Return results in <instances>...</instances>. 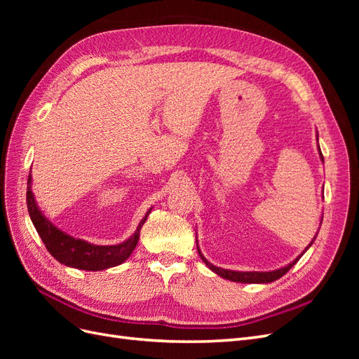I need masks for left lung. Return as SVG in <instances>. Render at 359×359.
<instances>
[{
    "label": "left lung",
    "mask_w": 359,
    "mask_h": 359,
    "mask_svg": "<svg viewBox=\"0 0 359 359\" xmlns=\"http://www.w3.org/2000/svg\"><path fill=\"white\" fill-rule=\"evenodd\" d=\"M318 139H319V137H318ZM319 154H320V158H322V161H323V156H322V153H320V148H319ZM320 224H322V220H320ZM314 240H316V235H314V238L311 240V243L309 244V247L313 244ZM196 243H198V240H196ZM309 247H306V250H307ZM306 250H304V252H306ZM198 252H199V256L202 257V260L205 262V265L208 266L211 271H214V273H215L217 276H220V277H223V278H226V280L236 281V283H271V281H276V280H278L280 277H283V276L287 273V271L298 262L299 257H301V256H298L295 260H293L292 264H289V265H286V266H283V268H278V269H274V271H266V273H262V271H231V269L219 268V266L212 265L211 262H208V260H206V259L203 257V255L201 253L199 247H198Z\"/></svg>",
    "instance_id": "1"
}]
</instances>
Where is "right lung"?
<instances>
[{
  "instance_id": "add662e5",
  "label": "right lung",
  "mask_w": 359,
  "mask_h": 359,
  "mask_svg": "<svg viewBox=\"0 0 359 359\" xmlns=\"http://www.w3.org/2000/svg\"><path fill=\"white\" fill-rule=\"evenodd\" d=\"M31 180L32 178L29 173L27 187V206L31 222L34 224L36 231L39 232L43 244L48 248V252L55 257L60 264L85 271H102L123 264L124 260L133 253V250L139 241L140 227L144 226L147 217L151 212V208L145 214L142 222L139 223L136 232L130 236L128 240L115 245H94L91 243H86L83 240H78V238H73L67 233H64L41 214L34 199V194H32L31 190Z\"/></svg>"
}]
</instances>
